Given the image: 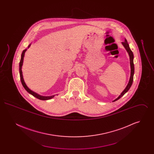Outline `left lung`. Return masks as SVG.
<instances>
[{
  "mask_svg": "<svg viewBox=\"0 0 154 154\" xmlns=\"http://www.w3.org/2000/svg\"><path fill=\"white\" fill-rule=\"evenodd\" d=\"M122 44L124 47L126 51L128 52V53L129 54V56L130 65H131V76H130V79H129V81L128 82V84L127 86L126 87V88H125L124 90L122 91V92L121 94V95L119 96L117 99L114 100L112 102H115V101L117 100L119 98H121L122 96L124 95L125 94L129 91V89L131 87L132 83H133V75H134V63H133V59H134L133 54L131 51V50L129 47V45L128 43V42H127L126 38H125L124 42H122Z\"/></svg>",
  "mask_w": 154,
  "mask_h": 154,
  "instance_id": "left-lung-1",
  "label": "left lung"
}]
</instances>
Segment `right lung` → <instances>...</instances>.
<instances>
[{"label":"right lung","instance_id":"add662e5","mask_svg":"<svg viewBox=\"0 0 154 154\" xmlns=\"http://www.w3.org/2000/svg\"><path fill=\"white\" fill-rule=\"evenodd\" d=\"M31 45V43L28 45V48H29L30 47V46ZM27 49H25L23 51H22V54H21V60H20V68H19V70H20V79L21 81V83H22V85L23 87V88L25 89V90L28 92L30 94H31L32 95L35 96V97H36L37 99H40V100H49V99H51L52 98H53L54 96L55 95H54L50 96H42L36 93L35 92L32 91L31 89H30L28 87V86L26 85V84H25L24 80H23V75H22V66L23 65V58H24V55H25V52L26 51Z\"/></svg>","mask_w":154,"mask_h":154}]
</instances>
